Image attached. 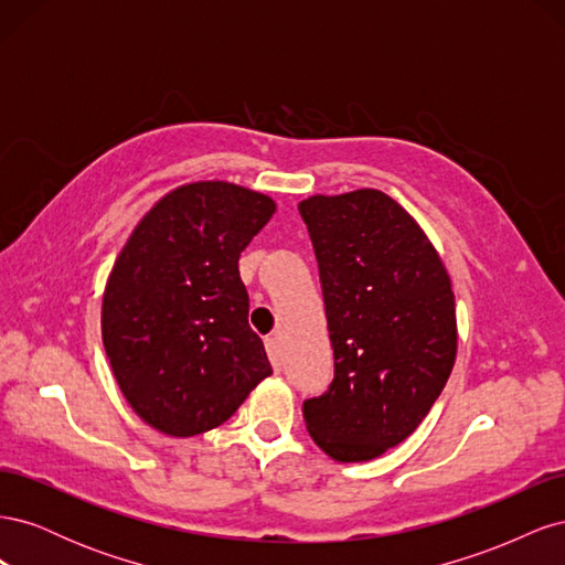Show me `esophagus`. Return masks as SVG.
Segmentation results:
<instances>
[{
  "label": "esophagus",
  "instance_id": "34e87169",
  "mask_svg": "<svg viewBox=\"0 0 565 565\" xmlns=\"http://www.w3.org/2000/svg\"><path fill=\"white\" fill-rule=\"evenodd\" d=\"M266 351H268V358L273 367H276V372H280V347H278V337H266Z\"/></svg>",
  "mask_w": 565,
  "mask_h": 565
}]
</instances>
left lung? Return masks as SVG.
Listing matches in <instances>:
<instances>
[{
    "label": "left lung",
    "instance_id": "8db88e82",
    "mask_svg": "<svg viewBox=\"0 0 565 565\" xmlns=\"http://www.w3.org/2000/svg\"><path fill=\"white\" fill-rule=\"evenodd\" d=\"M318 256L334 382L303 403L316 446L370 461L413 434L457 358L448 268L407 210L374 188L299 202Z\"/></svg>",
    "mask_w": 565,
    "mask_h": 565
}]
</instances>
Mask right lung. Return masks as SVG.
Listing matches in <instances>:
<instances>
[{"instance_id": "1", "label": "right lung", "mask_w": 565, "mask_h": 565, "mask_svg": "<svg viewBox=\"0 0 565 565\" xmlns=\"http://www.w3.org/2000/svg\"><path fill=\"white\" fill-rule=\"evenodd\" d=\"M276 200L228 181L162 195L119 249L100 303L115 382L148 426L191 438L224 424L270 370L252 332L241 252Z\"/></svg>"}]
</instances>
